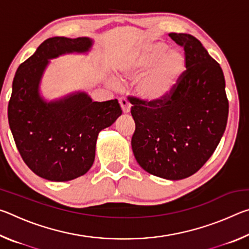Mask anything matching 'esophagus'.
Wrapping results in <instances>:
<instances>
[{
  "label": "esophagus",
  "instance_id": "1",
  "mask_svg": "<svg viewBox=\"0 0 249 249\" xmlns=\"http://www.w3.org/2000/svg\"><path fill=\"white\" fill-rule=\"evenodd\" d=\"M119 103H120V105H121L122 111H123L124 113H128V112H129L130 104H129V102H128L127 100L124 99V98H120V99H119Z\"/></svg>",
  "mask_w": 249,
  "mask_h": 249
}]
</instances>
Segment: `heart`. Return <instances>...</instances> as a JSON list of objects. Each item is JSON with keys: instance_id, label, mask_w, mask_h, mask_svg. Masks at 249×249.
<instances>
[{"instance_id": "1", "label": "heart", "mask_w": 249, "mask_h": 249, "mask_svg": "<svg viewBox=\"0 0 249 249\" xmlns=\"http://www.w3.org/2000/svg\"><path fill=\"white\" fill-rule=\"evenodd\" d=\"M187 62L184 54L165 43H149L126 62L123 75L136 79L135 91L142 100L162 102L174 93L182 79Z\"/></svg>"}]
</instances>
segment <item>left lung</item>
<instances>
[{
  "mask_svg": "<svg viewBox=\"0 0 249 249\" xmlns=\"http://www.w3.org/2000/svg\"><path fill=\"white\" fill-rule=\"evenodd\" d=\"M184 49L187 69L162 102L129 98L135 121L132 148L142 169L163 179L196 174L220 142L229 117L225 79L218 62L189 34L170 33Z\"/></svg>",
  "mask_w": 249,
  "mask_h": 249,
  "instance_id": "1",
  "label": "left lung"
}]
</instances>
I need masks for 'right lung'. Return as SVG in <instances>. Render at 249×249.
I'll return each mask as SVG.
<instances>
[{
    "label": "right lung",
    "mask_w": 249,
    "mask_h": 249,
    "mask_svg": "<svg viewBox=\"0 0 249 249\" xmlns=\"http://www.w3.org/2000/svg\"><path fill=\"white\" fill-rule=\"evenodd\" d=\"M87 37H53L20 64L13 80L7 116L18 153L34 174L50 181H69L93 165L100 130L122 114L117 100L93 102L86 93L47 103L38 84L48 59L66 53H84Z\"/></svg>",
    "instance_id": "right-lung-1"
}]
</instances>
